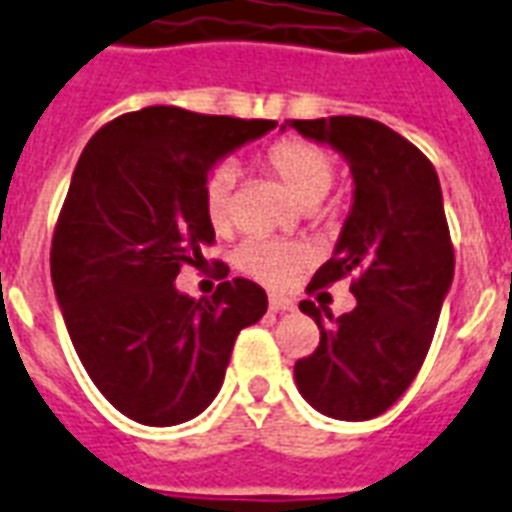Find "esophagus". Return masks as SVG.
Returning a JSON list of instances; mask_svg holds the SVG:
<instances>
[{
	"mask_svg": "<svg viewBox=\"0 0 512 512\" xmlns=\"http://www.w3.org/2000/svg\"><path fill=\"white\" fill-rule=\"evenodd\" d=\"M268 306H271V312H290V309H295V301L287 298V295L271 293L268 295Z\"/></svg>",
	"mask_w": 512,
	"mask_h": 512,
	"instance_id": "obj_1",
	"label": "esophagus"
}]
</instances>
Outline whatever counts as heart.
Masks as SVG:
<instances>
[{"mask_svg":"<svg viewBox=\"0 0 512 512\" xmlns=\"http://www.w3.org/2000/svg\"><path fill=\"white\" fill-rule=\"evenodd\" d=\"M266 165L282 181L298 206L312 208L328 195L333 184V160L306 140H279L266 151ZM233 165H217L203 181V211L208 225L225 233L233 219ZM309 249L287 238H246L236 249V266L257 282L285 287L306 266Z\"/></svg>","mask_w":512,"mask_h":512,"instance_id":"heart-1","label":"heart"}]
</instances>
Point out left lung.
<instances>
[{
  "mask_svg": "<svg viewBox=\"0 0 512 512\" xmlns=\"http://www.w3.org/2000/svg\"><path fill=\"white\" fill-rule=\"evenodd\" d=\"M287 127L339 151L355 181L333 257L309 290L352 276L358 304L333 320L328 309L323 315L301 301L320 344L295 363V385L328 418H377L420 372L453 282L456 257L437 170L418 146L374 119H290Z\"/></svg>",
  "mask_w": 512,
  "mask_h": 512,
  "instance_id": "obj_1",
  "label": "left lung"
}]
</instances>
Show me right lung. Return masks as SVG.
Here are the masks:
<instances>
[{"mask_svg": "<svg viewBox=\"0 0 512 512\" xmlns=\"http://www.w3.org/2000/svg\"><path fill=\"white\" fill-rule=\"evenodd\" d=\"M274 127L151 105L108 121L75 165L51 244L56 301L94 385L143 426L206 410L238 331L266 314V290L249 279L195 301L176 290V276L214 241L203 211L208 170Z\"/></svg>", "mask_w": 512, "mask_h": 512, "instance_id": "obj_1", "label": "right lung"}]
</instances>
